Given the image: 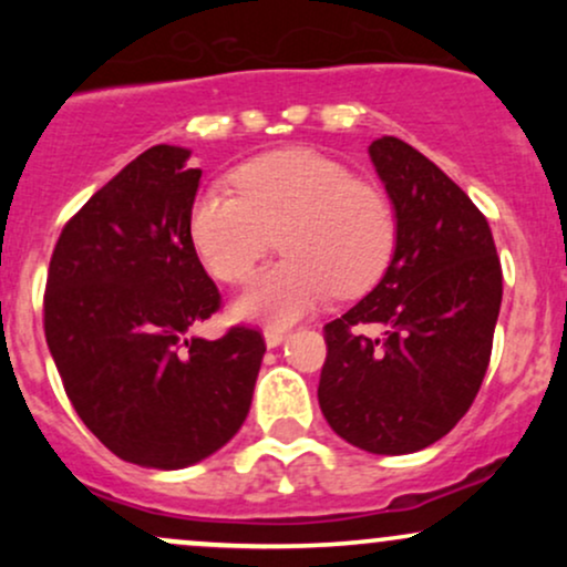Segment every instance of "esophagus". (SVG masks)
<instances>
[{"mask_svg": "<svg viewBox=\"0 0 567 567\" xmlns=\"http://www.w3.org/2000/svg\"><path fill=\"white\" fill-rule=\"evenodd\" d=\"M285 338H288V328H277V324H269V328L264 330V341H266V347H269V349L279 347Z\"/></svg>", "mask_w": 567, "mask_h": 567, "instance_id": "1", "label": "esophagus"}]
</instances>
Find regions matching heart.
<instances>
[{"label":"heart","instance_id":"b5f03b06","mask_svg":"<svg viewBox=\"0 0 567 567\" xmlns=\"http://www.w3.org/2000/svg\"><path fill=\"white\" fill-rule=\"evenodd\" d=\"M237 194L207 188L192 202L188 237L199 261L224 282H245L279 229L282 261L237 301L243 317L290 322L330 292L357 296L379 282L396 245V220L375 186L341 162L285 148L239 165Z\"/></svg>","mask_w":567,"mask_h":567}]
</instances>
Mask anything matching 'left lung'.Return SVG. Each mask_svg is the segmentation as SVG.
I'll return each instance as SVG.
<instances>
[{
    "mask_svg": "<svg viewBox=\"0 0 567 567\" xmlns=\"http://www.w3.org/2000/svg\"><path fill=\"white\" fill-rule=\"evenodd\" d=\"M368 152L394 205V256L360 303L324 324L317 396L338 437L402 455L472 408L504 288L491 226L461 186L394 135Z\"/></svg>",
    "mask_w": 567,
    "mask_h": 567,
    "instance_id": "left-lung-1",
    "label": "left lung"
}]
</instances>
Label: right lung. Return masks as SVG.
I'll return each mask as SVG.
<instances>
[{"mask_svg": "<svg viewBox=\"0 0 567 567\" xmlns=\"http://www.w3.org/2000/svg\"><path fill=\"white\" fill-rule=\"evenodd\" d=\"M188 148H146L63 226L44 290V338L71 405L122 461L184 470L224 447L250 410L264 336L194 324L220 292L188 237L202 171Z\"/></svg>", "mask_w": 567, "mask_h": 567, "instance_id": "right-lung-1", "label": "right lung"}]
</instances>
